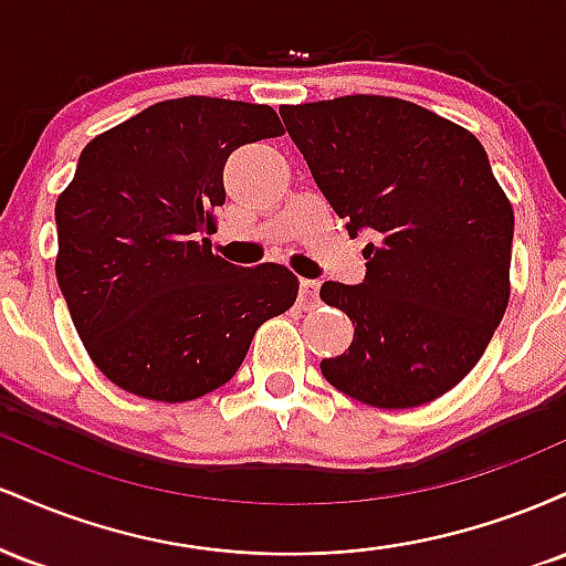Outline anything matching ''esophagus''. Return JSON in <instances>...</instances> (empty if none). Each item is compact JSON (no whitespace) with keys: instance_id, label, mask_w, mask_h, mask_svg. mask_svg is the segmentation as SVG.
<instances>
[{"instance_id":"obj_1","label":"esophagus","mask_w":566,"mask_h":566,"mask_svg":"<svg viewBox=\"0 0 566 566\" xmlns=\"http://www.w3.org/2000/svg\"><path fill=\"white\" fill-rule=\"evenodd\" d=\"M301 301L305 305L319 303V282H311V279H301Z\"/></svg>"}]
</instances>
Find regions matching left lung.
<instances>
[{
	"instance_id": "8db88e82",
	"label": "left lung",
	"mask_w": 566,
	"mask_h": 566,
	"mask_svg": "<svg viewBox=\"0 0 566 566\" xmlns=\"http://www.w3.org/2000/svg\"><path fill=\"white\" fill-rule=\"evenodd\" d=\"M284 127L350 237L369 231L365 282H324L356 324L322 361L337 391L380 409L420 407L458 386L511 297L513 210L465 127L386 95L282 106Z\"/></svg>"
}]
</instances>
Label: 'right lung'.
I'll return each mask as SVG.
<instances>
[{
  "label": "right lung",
  "mask_w": 566,
  "mask_h": 566,
  "mask_svg": "<svg viewBox=\"0 0 566 566\" xmlns=\"http://www.w3.org/2000/svg\"><path fill=\"white\" fill-rule=\"evenodd\" d=\"M271 106L161 101L84 146L55 201V276L95 367L157 401H191L237 375L252 335L297 297L279 263L212 255L233 148L276 138Z\"/></svg>",
  "instance_id": "add662e5"
}]
</instances>
